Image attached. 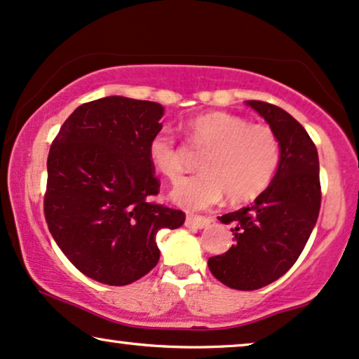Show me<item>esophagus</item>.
Returning a JSON list of instances; mask_svg holds the SVG:
<instances>
[{
  "label": "esophagus",
  "instance_id": "34e87169",
  "mask_svg": "<svg viewBox=\"0 0 359 359\" xmlns=\"http://www.w3.org/2000/svg\"><path fill=\"white\" fill-rule=\"evenodd\" d=\"M210 223H212V218L210 217H194V215H189L187 219H185V224H187V226L197 229L207 228Z\"/></svg>",
  "mask_w": 359,
  "mask_h": 359
}]
</instances>
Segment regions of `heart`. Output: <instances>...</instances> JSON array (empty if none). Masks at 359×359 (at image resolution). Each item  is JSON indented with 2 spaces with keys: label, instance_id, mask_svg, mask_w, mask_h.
<instances>
[{
  "label": "heart",
  "instance_id": "b5f03b06",
  "mask_svg": "<svg viewBox=\"0 0 359 359\" xmlns=\"http://www.w3.org/2000/svg\"><path fill=\"white\" fill-rule=\"evenodd\" d=\"M194 142L207 147L200 159L202 174L185 177L172 198L187 210H203L226 194L231 202H246L264 192L280 164V144L266 124H255L231 113L200 114L189 123ZM149 162L175 182L182 175V157L170 131L162 130L147 144Z\"/></svg>",
  "mask_w": 359,
  "mask_h": 359
}]
</instances>
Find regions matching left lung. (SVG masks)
I'll return each mask as SVG.
<instances>
[{
  "mask_svg": "<svg viewBox=\"0 0 359 359\" xmlns=\"http://www.w3.org/2000/svg\"><path fill=\"white\" fill-rule=\"evenodd\" d=\"M276 133L280 164L274 179L250 207L222 215L231 224L235 245L208 259L219 283L236 290H256L284 276L307 245L317 223L322 187L318 152L297 119L276 104L250 100Z\"/></svg>",
  "mask_w": 359,
  "mask_h": 359,
  "instance_id": "left-lung-1",
  "label": "left lung"
}]
</instances>
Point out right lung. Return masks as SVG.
I'll return each mask as SVG.
<instances>
[{"label": "right lung", "mask_w": 359, "mask_h": 359, "mask_svg": "<svg viewBox=\"0 0 359 359\" xmlns=\"http://www.w3.org/2000/svg\"><path fill=\"white\" fill-rule=\"evenodd\" d=\"M159 103L107 97L80 104L52 141L44 215L57 246L85 276L128 285L159 261L157 231L182 210L151 202L161 182L147 156L162 130Z\"/></svg>", "instance_id": "obj_1"}]
</instances>
